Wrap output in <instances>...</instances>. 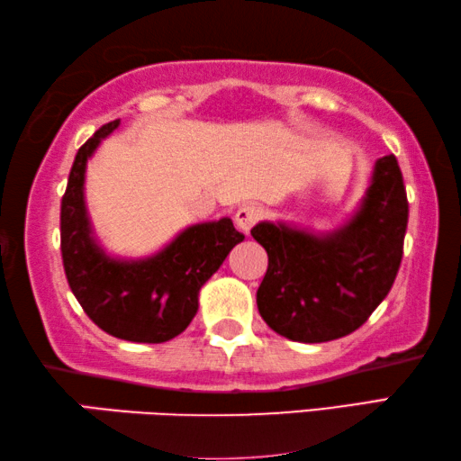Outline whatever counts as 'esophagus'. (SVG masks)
<instances>
[{"mask_svg":"<svg viewBox=\"0 0 461 461\" xmlns=\"http://www.w3.org/2000/svg\"><path fill=\"white\" fill-rule=\"evenodd\" d=\"M261 216H263V210L259 206H253V203H245V206H240L235 212L237 229L243 230V232H249L255 224L261 221Z\"/></svg>","mask_w":461,"mask_h":461,"instance_id":"esophagus-1","label":"esophagus"}]
</instances>
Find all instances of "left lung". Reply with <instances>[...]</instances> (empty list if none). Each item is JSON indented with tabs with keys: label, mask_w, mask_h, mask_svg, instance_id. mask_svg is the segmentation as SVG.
Instances as JSON below:
<instances>
[{
	"label": "left lung",
	"mask_w": 461,
	"mask_h": 461,
	"mask_svg": "<svg viewBox=\"0 0 461 461\" xmlns=\"http://www.w3.org/2000/svg\"><path fill=\"white\" fill-rule=\"evenodd\" d=\"M409 200L394 155L375 163L359 214L316 239L261 222L251 235L267 251L258 308L271 329L300 343L353 333L386 298L402 261Z\"/></svg>",
	"instance_id": "obj_1"
}]
</instances>
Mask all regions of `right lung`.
Returning <instances> with one entry per match:
<instances>
[{"instance_id":"add662e5","label":"right lung","mask_w":461,"mask_h":461,"mask_svg":"<svg viewBox=\"0 0 461 461\" xmlns=\"http://www.w3.org/2000/svg\"><path fill=\"white\" fill-rule=\"evenodd\" d=\"M118 124H104L75 155L60 200V255L71 292L97 327L124 341L163 343L187 329L198 311L200 288L245 235L222 218L190 226L150 259L105 258L89 230L83 176L87 157Z\"/></svg>"}]
</instances>
